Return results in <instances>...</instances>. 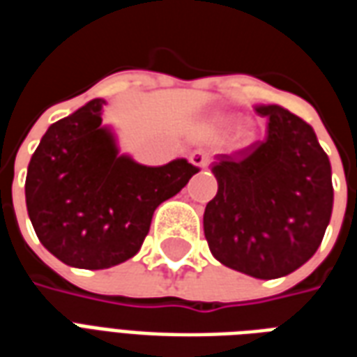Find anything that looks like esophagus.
I'll list each match as a JSON object with an SVG mask.
<instances>
[{"mask_svg": "<svg viewBox=\"0 0 357 357\" xmlns=\"http://www.w3.org/2000/svg\"><path fill=\"white\" fill-rule=\"evenodd\" d=\"M189 160H191L197 168H206L210 164V156L208 153H204V151L199 149V151H193V153H191V158H189Z\"/></svg>", "mask_w": 357, "mask_h": 357, "instance_id": "34e87169", "label": "esophagus"}]
</instances>
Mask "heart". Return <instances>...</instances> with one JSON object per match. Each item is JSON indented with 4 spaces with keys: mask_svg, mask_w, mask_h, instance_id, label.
Returning a JSON list of instances; mask_svg holds the SVG:
<instances>
[{
    "mask_svg": "<svg viewBox=\"0 0 357 357\" xmlns=\"http://www.w3.org/2000/svg\"><path fill=\"white\" fill-rule=\"evenodd\" d=\"M222 126H231V122L227 120V122H222ZM239 137H241V139H245V137H247V132H241Z\"/></svg>",
    "mask_w": 357,
    "mask_h": 357,
    "instance_id": "b5f03b06",
    "label": "heart"
}]
</instances>
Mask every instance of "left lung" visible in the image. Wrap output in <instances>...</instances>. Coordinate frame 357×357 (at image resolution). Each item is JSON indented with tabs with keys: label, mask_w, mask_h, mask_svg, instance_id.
<instances>
[{
	"label": "left lung",
	"mask_w": 357,
	"mask_h": 357,
	"mask_svg": "<svg viewBox=\"0 0 357 357\" xmlns=\"http://www.w3.org/2000/svg\"><path fill=\"white\" fill-rule=\"evenodd\" d=\"M266 139L216 155L218 193L204 210L212 256L256 279H277L319 248L333 212L329 156L312 126L279 105H258Z\"/></svg>",
	"instance_id": "8db88e82"
}]
</instances>
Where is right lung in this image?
Listing matches in <instances>:
<instances>
[{"instance_id": "add662e5", "label": "right lung", "mask_w": 357, "mask_h": 357, "mask_svg": "<svg viewBox=\"0 0 357 357\" xmlns=\"http://www.w3.org/2000/svg\"><path fill=\"white\" fill-rule=\"evenodd\" d=\"M93 99L50 126L30 158L26 208L43 247L66 266L105 269L130 260L147 237L156 206L199 172L178 158L143 166L118 155Z\"/></svg>"}]
</instances>
